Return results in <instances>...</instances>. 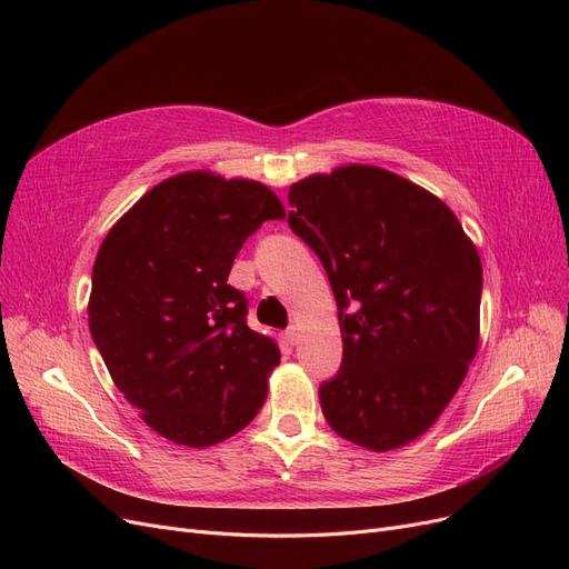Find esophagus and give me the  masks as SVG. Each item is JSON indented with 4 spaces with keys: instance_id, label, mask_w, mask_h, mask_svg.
<instances>
[{
    "instance_id": "esophagus-1",
    "label": "esophagus",
    "mask_w": 569,
    "mask_h": 569,
    "mask_svg": "<svg viewBox=\"0 0 569 569\" xmlns=\"http://www.w3.org/2000/svg\"><path fill=\"white\" fill-rule=\"evenodd\" d=\"M283 338H286V342L288 345H298V340H300V333H298V328L296 326H290L288 331L283 333Z\"/></svg>"
}]
</instances>
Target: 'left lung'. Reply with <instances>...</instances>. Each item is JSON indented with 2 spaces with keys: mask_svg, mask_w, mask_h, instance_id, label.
<instances>
[{
  "mask_svg": "<svg viewBox=\"0 0 569 569\" xmlns=\"http://www.w3.org/2000/svg\"><path fill=\"white\" fill-rule=\"evenodd\" d=\"M288 203L338 302L342 363L319 388L328 426L371 451L413 442L478 352V250L442 200L373 164L311 174Z\"/></svg>",
  "mask_w": 569,
  "mask_h": 569,
  "instance_id": "8db88e82",
  "label": "left lung"
}]
</instances>
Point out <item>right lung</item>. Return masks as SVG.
I'll return each instance as SVG.
<instances>
[{"label": "right lung", "mask_w": 569, "mask_h": 569, "mask_svg": "<svg viewBox=\"0 0 569 569\" xmlns=\"http://www.w3.org/2000/svg\"><path fill=\"white\" fill-rule=\"evenodd\" d=\"M283 217L260 181L198 170L160 181L103 238L91 338L124 399L174 445L212 447L264 405L281 352L227 281L248 236Z\"/></svg>", "instance_id": "right-lung-1"}]
</instances>
